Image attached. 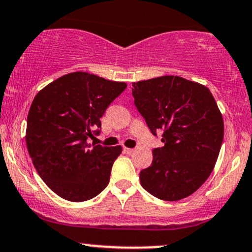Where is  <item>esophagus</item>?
<instances>
[{"label": "esophagus", "instance_id": "1", "mask_svg": "<svg viewBox=\"0 0 252 252\" xmlns=\"http://www.w3.org/2000/svg\"><path fill=\"white\" fill-rule=\"evenodd\" d=\"M124 152H126V154H132L135 152V149L134 148H126V147H124Z\"/></svg>", "mask_w": 252, "mask_h": 252}]
</instances>
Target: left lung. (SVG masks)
Masks as SVG:
<instances>
[{
	"instance_id": "8db88e82",
	"label": "left lung",
	"mask_w": 252,
	"mask_h": 252,
	"mask_svg": "<svg viewBox=\"0 0 252 252\" xmlns=\"http://www.w3.org/2000/svg\"><path fill=\"white\" fill-rule=\"evenodd\" d=\"M137 111L164 146L140 172L143 189L164 201L193 193L211 176L223 140V121L206 86L166 75L132 82Z\"/></svg>"
}]
</instances>
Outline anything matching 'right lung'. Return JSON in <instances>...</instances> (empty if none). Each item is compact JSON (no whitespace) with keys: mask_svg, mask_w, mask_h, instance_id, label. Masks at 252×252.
<instances>
[{"mask_svg":"<svg viewBox=\"0 0 252 252\" xmlns=\"http://www.w3.org/2000/svg\"><path fill=\"white\" fill-rule=\"evenodd\" d=\"M126 88V82L76 71L34 96L27 116V149L38 175L60 197L84 202L107 187L122 147L87 140L100 132V118Z\"/></svg>","mask_w":252,"mask_h":252,"instance_id":"obj_1","label":"right lung"}]
</instances>
